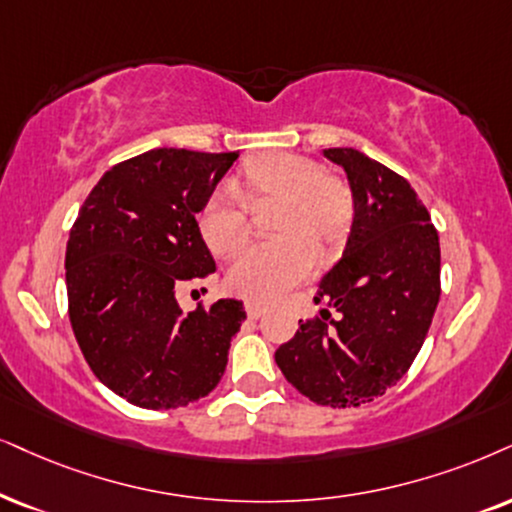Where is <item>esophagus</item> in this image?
Instances as JSON below:
<instances>
[{"instance_id": "esophagus-1", "label": "esophagus", "mask_w": 512, "mask_h": 512, "mask_svg": "<svg viewBox=\"0 0 512 512\" xmlns=\"http://www.w3.org/2000/svg\"><path fill=\"white\" fill-rule=\"evenodd\" d=\"M264 312H267V307H264L262 302H245V314H248V319H260Z\"/></svg>"}]
</instances>
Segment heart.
Segmentation results:
<instances>
[{
  "mask_svg": "<svg viewBox=\"0 0 512 512\" xmlns=\"http://www.w3.org/2000/svg\"><path fill=\"white\" fill-rule=\"evenodd\" d=\"M234 192L215 191L198 212V229L217 257H234L250 234L245 205L278 200L276 241L252 245L229 271L234 293L250 300H274L302 278L314 262H326L345 248L354 224V193L345 179L326 174L300 153H262L245 160Z\"/></svg>",
  "mask_w": 512,
  "mask_h": 512,
  "instance_id": "b5f03b06",
  "label": "heart"
}]
</instances>
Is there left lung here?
Masks as SVG:
<instances>
[{
  "mask_svg": "<svg viewBox=\"0 0 512 512\" xmlns=\"http://www.w3.org/2000/svg\"><path fill=\"white\" fill-rule=\"evenodd\" d=\"M347 172L354 224L342 260L321 278V316L300 321L274 359L286 380L321 406L352 409L383 397L409 371L435 316L439 236L401 174L357 148H326Z\"/></svg>",
  "mask_w": 512,
  "mask_h": 512,
  "instance_id": "8db88e82",
  "label": "left lung"
}]
</instances>
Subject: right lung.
Instances as JSON below:
<instances>
[{"instance_id": "1", "label": "right lung", "mask_w": 512, "mask_h": 512, "mask_svg": "<svg viewBox=\"0 0 512 512\" xmlns=\"http://www.w3.org/2000/svg\"><path fill=\"white\" fill-rule=\"evenodd\" d=\"M238 153L153 148L113 165L82 203L66 248L70 326L108 390L179 409L222 380L243 302L181 312L177 293L215 271L196 215Z\"/></svg>"}]
</instances>
